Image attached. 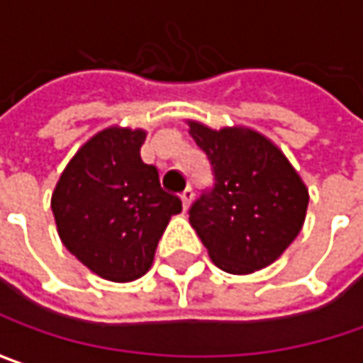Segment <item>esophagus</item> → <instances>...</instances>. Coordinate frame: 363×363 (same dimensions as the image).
I'll return each mask as SVG.
<instances>
[{"instance_id":"esophagus-1","label":"esophagus","mask_w":363,"mask_h":363,"mask_svg":"<svg viewBox=\"0 0 363 363\" xmlns=\"http://www.w3.org/2000/svg\"><path fill=\"white\" fill-rule=\"evenodd\" d=\"M193 197H195V193H193V189L191 186H186L184 191H182L181 201H182V207H184V211L191 207V203H193Z\"/></svg>"}]
</instances>
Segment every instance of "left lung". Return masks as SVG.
I'll return each instance as SVG.
<instances>
[{
  "label": "left lung",
  "mask_w": 363,
  "mask_h": 363,
  "mask_svg": "<svg viewBox=\"0 0 363 363\" xmlns=\"http://www.w3.org/2000/svg\"><path fill=\"white\" fill-rule=\"evenodd\" d=\"M189 134L207 154L211 193L197 199L189 221L209 258L229 274H252L276 262L303 229L308 189L284 152L266 135L189 119Z\"/></svg>",
  "instance_id": "8db88e82"
}]
</instances>
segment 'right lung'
I'll return each instance as SVG.
<instances>
[{
    "mask_svg": "<svg viewBox=\"0 0 363 363\" xmlns=\"http://www.w3.org/2000/svg\"><path fill=\"white\" fill-rule=\"evenodd\" d=\"M146 130L111 125L89 138L56 182L50 207L60 242L91 272L132 282L150 270L156 245L181 199L144 164Z\"/></svg>",
    "mask_w": 363,
    "mask_h": 363,
    "instance_id": "right-lung-1",
    "label": "right lung"
}]
</instances>
